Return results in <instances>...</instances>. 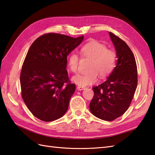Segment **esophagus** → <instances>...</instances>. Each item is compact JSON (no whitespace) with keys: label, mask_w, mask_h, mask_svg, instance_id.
<instances>
[{"label":"esophagus","mask_w":155,"mask_h":155,"mask_svg":"<svg viewBox=\"0 0 155 155\" xmlns=\"http://www.w3.org/2000/svg\"><path fill=\"white\" fill-rule=\"evenodd\" d=\"M86 87H80V86H78L77 87V90L78 91H83L86 89Z\"/></svg>","instance_id":"esophagus-1"}]
</instances>
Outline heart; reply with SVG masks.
<instances>
[{"label":"heart","instance_id":"1","mask_svg":"<svg viewBox=\"0 0 155 155\" xmlns=\"http://www.w3.org/2000/svg\"><path fill=\"white\" fill-rule=\"evenodd\" d=\"M81 53L84 57L91 58L88 65L89 72L77 74L72 78V81L80 87H86L96 83L98 74L101 77H106L110 74L116 64V54L114 51L107 48L104 45L97 41H91L81 48ZM78 61V55L72 53L68 58V67L71 72L77 71Z\"/></svg>","mask_w":155,"mask_h":155}]
</instances>
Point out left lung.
Segmentation results:
<instances>
[{"mask_svg":"<svg viewBox=\"0 0 155 155\" xmlns=\"http://www.w3.org/2000/svg\"><path fill=\"white\" fill-rule=\"evenodd\" d=\"M108 34L116 51V67L104 83L93 88L94 94L89 107L94 116L112 121L130 106L137 87V67L126 42L110 32Z\"/></svg>","mask_w":155,"mask_h":155,"instance_id":"8db88e82","label":"left lung"}]
</instances>
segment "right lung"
<instances>
[{
  "label": "right lung",
  "instance_id": "1",
  "mask_svg": "<svg viewBox=\"0 0 155 155\" xmlns=\"http://www.w3.org/2000/svg\"><path fill=\"white\" fill-rule=\"evenodd\" d=\"M84 37L48 33L34 41L21 73L22 97L35 117L45 122L62 117L67 111L75 84L68 80L67 57Z\"/></svg>",
  "mask_w": 155,
  "mask_h": 155
}]
</instances>
